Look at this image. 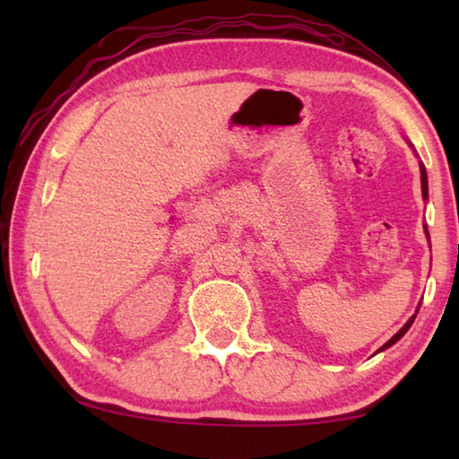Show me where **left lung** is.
<instances>
[{
    "mask_svg": "<svg viewBox=\"0 0 459 459\" xmlns=\"http://www.w3.org/2000/svg\"><path fill=\"white\" fill-rule=\"evenodd\" d=\"M409 145H411V143H409ZM411 147H413V145H411ZM419 172H421V192H423V198L427 200V194H429V188H427V172H425L423 161H419ZM425 232H427V224H425ZM427 237H429V232H427ZM419 306H421V304H419ZM417 312H419V307H417ZM417 312L409 317V322H407L405 325H403V328H401L397 333H394V336H393L391 340H388L386 344H383V346L378 348L377 354H378V352H383V351H386V348H391V346L394 344V342H399L403 336H405L407 330H409L411 325H413V322H415V316H417Z\"/></svg>",
    "mask_w": 459,
    "mask_h": 459,
    "instance_id": "8db88e82",
    "label": "left lung"
}]
</instances>
